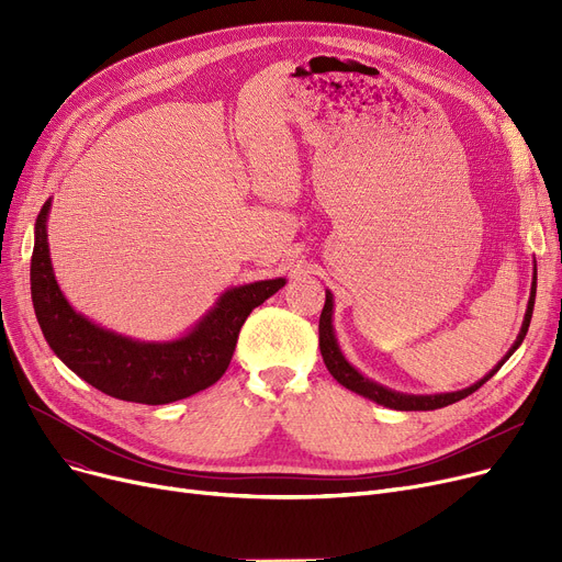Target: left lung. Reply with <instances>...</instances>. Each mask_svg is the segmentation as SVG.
I'll use <instances>...</instances> for the list:
<instances>
[{
	"instance_id": "obj_1",
	"label": "left lung",
	"mask_w": 562,
	"mask_h": 562,
	"mask_svg": "<svg viewBox=\"0 0 562 562\" xmlns=\"http://www.w3.org/2000/svg\"><path fill=\"white\" fill-rule=\"evenodd\" d=\"M536 286H538V269L533 266V282H530V299L526 305V314H524V323H521V330L515 339V344L510 346V350L504 356L487 375H483L479 382H474L471 387H464L460 392H447V394H403V392H394L385 385H380V382H373L371 378L362 375L356 367H352L339 348L337 335H335V326H333V312H335V299H333V291L326 289V305H323L321 312V321H318V346H321V356L323 362H326L328 371L333 373V378L344 385L346 390L356 392L378 405H385L392 409H437V407H447L451 403H458L462 398H467L469 394H474L479 387H483L485 382L506 364V360L513 356V352L521 346L528 326H530V316H533V305H536Z\"/></svg>"
}]
</instances>
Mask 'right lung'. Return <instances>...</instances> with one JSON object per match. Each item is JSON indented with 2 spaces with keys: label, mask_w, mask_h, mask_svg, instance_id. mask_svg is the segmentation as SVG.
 I'll use <instances>...</instances> for the list:
<instances>
[{
  "label": "right lung",
  "mask_w": 562,
  "mask_h": 562,
  "mask_svg": "<svg viewBox=\"0 0 562 562\" xmlns=\"http://www.w3.org/2000/svg\"><path fill=\"white\" fill-rule=\"evenodd\" d=\"M52 200L36 218L32 301L45 341L70 371L106 396L164 405L193 396L225 373L248 314L286 280H259L225 289L195 326L172 341H140L106 330L75 312L58 286L49 259L47 218Z\"/></svg>",
  "instance_id": "add662e5"
}]
</instances>
